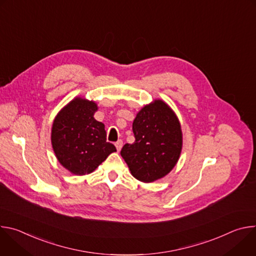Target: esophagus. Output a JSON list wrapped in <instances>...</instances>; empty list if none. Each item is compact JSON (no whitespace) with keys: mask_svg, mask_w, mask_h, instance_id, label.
I'll use <instances>...</instances> for the list:
<instances>
[{"mask_svg":"<svg viewBox=\"0 0 256 256\" xmlns=\"http://www.w3.org/2000/svg\"><path fill=\"white\" fill-rule=\"evenodd\" d=\"M122 144H124V142H122V140H118V142H116V144H114L118 152H120V149L122 148Z\"/></svg>","mask_w":256,"mask_h":256,"instance_id":"34e87169","label":"esophagus"}]
</instances>
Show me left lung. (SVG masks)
<instances>
[{"instance_id": "1", "label": "left lung", "mask_w": 256, "mask_h": 256, "mask_svg": "<svg viewBox=\"0 0 256 256\" xmlns=\"http://www.w3.org/2000/svg\"><path fill=\"white\" fill-rule=\"evenodd\" d=\"M132 132L134 142L120 151L132 176L152 182L168 174L182 147L180 124L169 106L162 100L146 105L132 122Z\"/></svg>"}]
</instances>
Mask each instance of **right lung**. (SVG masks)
<instances>
[{"instance_id": "1", "label": "right lung", "mask_w": 256, "mask_h": 256, "mask_svg": "<svg viewBox=\"0 0 256 256\" xmlns=\"http://www.w3.org/2000/svg\"><path fill=\"white\" fill-rule=\"evenodd\" d=\"M96 110L93 101L76 98L54 122V151L60 163L74 174L93 172L109 154L116 151L114 144L106 142L104 124L94 118Z\"/></svg>"}]
</instances>
